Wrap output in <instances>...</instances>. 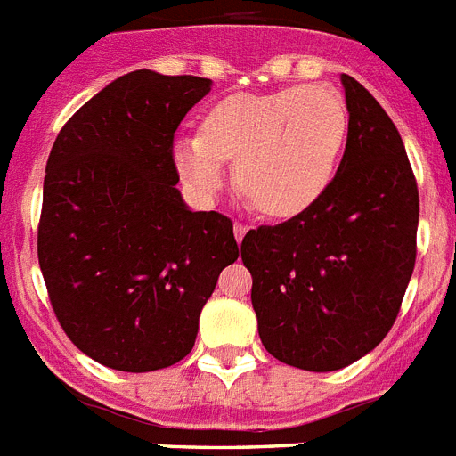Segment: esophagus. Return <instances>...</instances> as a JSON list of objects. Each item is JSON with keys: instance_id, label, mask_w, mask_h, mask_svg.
I'll list each match as a JSON object with an SVG mask.
<instances>
[{"instance_id": "obj_1", "label": "esophagus", "mask_w": 456, "mask_h": 456, "mask_svg": "<svg viewBox=\"0 0 456 456\" xmlns=\"http://www.w3.org/2000/svg\"><path fill=\"white\" fill-rule=\"evenodd\" d=\"M232 231H235V240L241 241L244 240V235H247L248 225H244L241 221H235V225H232Z\"/></svg>"}]
</instances>
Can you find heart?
<instances>
[{
  "label": "heart",
  "mask_w": 456,
  "mask_h": 456,
  "mask_svg": "<svg viewBox=\"0 0 456 456\" xmlns=\"http://www.w3.org/2000/svg\"><path fill=\"white\" fill-rule=\"evenodd\" d=\"M349 116L331 86L232 93L208 109L200 132L173 141V162L200 196H215L235 159L240 191L265 216H297L336 175Z\"/></svg>",
  "instance_id": "b5f03b06"
}]
</instances>
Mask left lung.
<instances>
[{
	"label": "left lung",
	"instance_id": "obj_1",
	"mask_svg": "<svg viewBox=\"0 0 456 456\" xmlns=\"http://www.w3.org/2000/svg\"><path fill=\"white\" fill-rule=\"evenodd\" d=\"M345 155L313 208L241 241L257 333L273 358L331 372L384 340L416 267L418 199L402 136L372 93L342 75Z\"/></svg>",
	"mask_w": 456,
	"mask_h": 456
}]
</instances>
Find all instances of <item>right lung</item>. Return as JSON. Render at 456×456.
Listing matches in <instances>:
<instances>
[{
  "instance_id": "obj_1",
  "label": "right lung",
  "mask_w": 456,
  "mask_h": 456,
  "mask_svg": "<svg viewBox=\"0 0 456 456\" xmlns=\"http://www.w3.org/2000/svg\"><path fill=\"white\" fill-rule=\"evenodd\" d=\"M212 82L127 72L72 116L43 183L38 263L54 315L93 361L152 372L191 352L232 221L191 212L175 189L173 134Z\"/></svg>"
}]
</instances>
